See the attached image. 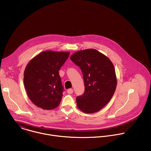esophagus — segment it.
Segmentation results:
<instances>
[{
  "label": "esophagus",
  "instance_id": "esophagus-1",
  "mask_svg": "<svg viewBox=\"0 0 151 151\" xmlns=\"http://www.w3.org/2000/svg\"><path fill=\"white\" fill-rule=\"evenodd\" d=\"M67 92H68V94H72V93H73V89H72V88L68 89V91H67Z\"/></svg>",
  "mask_w": 151,
  "mask_h": 151
}]
</instances>
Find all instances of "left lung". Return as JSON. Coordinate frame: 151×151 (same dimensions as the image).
Returning <instances> with one entry per match:
<instances>
[{
  "mask_svg": "<svg viewBox=\"0 0 151 151\" xmlns=\"http://www.w3.org/2000/svg\"><path fill=\"white\" fill-rule=\"evenodd\" d=\"M71 60L79 66L85 91L76 97L78 108L86 114L95 113L109 102L117 85L114 64L110 59L94 49L77 51Z\"/></svg>",
  "mask_w": 151,
  "mask_h": 151,
  "instance_id": "obj_1",
  "label": "left lung"
}]
</instances>
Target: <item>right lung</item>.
Returning a JSON list of instances; mask_svg holds the SVG:
<instances>
[{
    "mask_svg": "<svg viewBox=\"0 0 151 151\" xmlns=\"http://www.w3.org/2000/svg\"><path fill=\"white\" fill-rule=\"evenodd\" d=\"M69 54V52L43 51L27 64L24 72V87L36 106L51 110L59 106L63 87L58 71Z\"/></svg>",
    "mask_w": 151,
    "mask_h": 151,
    "instance_id": "obj_1",
    "label": "right lung"
}]
</instances>
